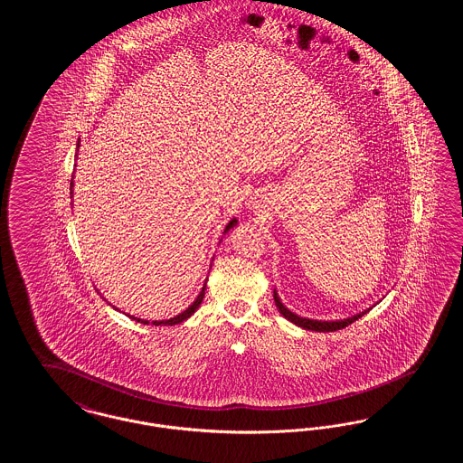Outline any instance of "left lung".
<instances>
[{
  "label": "left lung",
  "instance_id": "obj_1",
  "mask_svg": "<svg viewBox=\"0 0 463 463\" xmlns=\"http://www.w3.org/2000/svg\"><path fill=\"white\" fill-rule=\"evenodd\" d=\"M274 302H276V307L279 308V312L287 317L288 321H291V323H295L297 326H300V328H304V330H312V331H336L342 330V328H345V326H349V325H353L354 321H357L361 316H364L368 310H364V312H359V314H355L353 317H347V319H340V321H316V319H307V317H300V316H297V314H293L291 310H288L283 304H281V300H279V297H278V293L274 291Z\"/></svg>",
  "mask_w": 463,
  "mask_h": 463
}]
</instances>
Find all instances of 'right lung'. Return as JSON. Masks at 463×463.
Listing matches in <instances>:
<instances>
[{
    "label": "right lung",
    "mask_w": 463,
    "mask_h": 463,
    "mask_svg": "<svg viewBox=\"0 0 463 463\" xmlns=\"http://www.w3.org/2000/svg\"><path fill=\"white\" fill-rule=\"evenodd\" d=\"M78 146H80V142H78ZM72 184V182H71ZM238 223L236 219H232V221L229 222L227 225H225V231L223 232H227V231H231L234 225ZM204 288H206V283H204V287L201 289V293L198 295V298L193 302V306H189V307L185 308L184 312H180L178 316L175 317H172V319H166V321H153L151 325H155V326H174V325H178V323H182V321H185L187 317H191L193 314H194V310L201 306V302H203V297H204ZM135 321H138V323H144V325H149V321H144V319H137V317H132Z\"/></svg>",
    "instance_id": "add662e5"
}]
</instances>
